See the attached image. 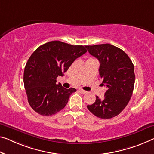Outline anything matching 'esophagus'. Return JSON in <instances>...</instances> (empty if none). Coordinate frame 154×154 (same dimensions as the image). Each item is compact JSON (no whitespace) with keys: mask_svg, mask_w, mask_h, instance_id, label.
I'll use <instances>...</instances> for the list:
<instances>
[{"mask_svg":"<svg viewBox=\"0 0 154 154\" xmlns=\"http://www.w3.org/2000/svg\"><path fill=\"white\" fill-rule=\"evenodd\" d=\"M79 91L80 93H81L82 94H85L87 93V91H85V90H83V89H79Z\"/></svg>","mask_w":154,"mask_h":154,"instance_id":"esophagus-1","label":"esophagus"}]
</instances>
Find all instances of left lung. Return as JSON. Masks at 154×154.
<instances>
[{
    "label": "left lung",
    "mask_w": 154,
    "mask_h": 154,
    "mask_svg": "<svg viewBox=\"0 0 154 154\" xmlns=\"http://www.w3.org/2000/svg\"><path fill=\"white\" fill-rule=\"evenodd\" d=\"M85 47L100 62V78L103 80L102 84L107 89L103 99L96 96L95 103L87 105V109L102 119L116 116L126 107L133 93L135 82L133 63L124 51L111 44Z\"/></svg>",
    "instance_id": "left-lung-1"
}]
</instances>
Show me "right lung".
Here are the masks:
<instances>
[{
  "instance_id": "obj_1",
  "label": "right lung",
  "mask_w": 154,
  "mask_h": 154,
  "mask_svg": "<svg viewBox=\"0 0 154 154\" xmlns=\"http://www.w3.org/2000/svg\"><path fill=\"white\" fill-rule=\"evenodd\" d=\"M87 52L85 46L72 45L54 41L43 44L34 51L26 64L23 82L29 105L42 116H51L67 105L76 89L56 84L77 58Z\"/></svg>"
}]
</instances>
